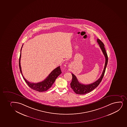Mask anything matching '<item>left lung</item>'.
Here are the masks:
<instances>
[{"mask_svg":"<svg viewBox=\"0 0 127 127\" xmlns=\"http://www.w3.org/2000/svg\"><path fill=\"white\" fill-rule=\"evenodd\" d=\"M97 42L98 44L99 45L100 48L105 57V66H104L103 73L101 74L100 78H99L98 80L92 84H86V85L82 84L79 83L76 76H75L73 73H72V80L70 85L71 88L73 89V90L76 94L84 95V94L90 93L99 85V84H100V83L101 82V81L103 77L104 73L105 72V69L107 66V63L108 61V57L107 53L106 52L105 47H104L103 43L98 39H97Z\"/></svg>","mask_w":127,"mask_h":127,"instance_id":"left-lung-1","label":"left lung"}]
</instances>
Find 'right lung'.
<instances>
[{
  "label": "right lung",
  "mask_w": 127,
  "mask_h": 127,
  "mask_svg": "<svg viewBox=\"0 0 127 127\" xmlns=\"http://www.w3.org/2000/svg\"><path fill=\"white\" fill-rule=\"evenodd\" d=\"M22 46L21 49L20 57L19 59V66L20 72L24 79L27 84V85L29 86V87L32 90H34L37 91L39 92H43L47 91V90H49V89L51 87L52 85L54 83V81H55L56 79L57 78V77L61 73V70L60 69V66H59L55 69H54V70L49 74L48 76L43 81L37 83H31L29 82L26 80L24 77L22 73V69L21 67L20 60H21V51H22Z\"/></svg>",
  "instance_id": "1"
}]
</instances>
